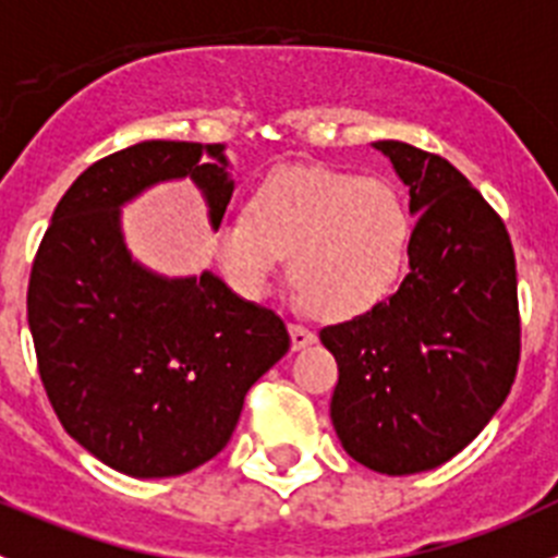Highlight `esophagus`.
I'll return each instance as SVG.
<instances>
[{
    "label": "esophagus",
    "instance_id": "1",
    "mask_svg": "<svg viewBox=\"0 0 558 558\" xmlns=\"http://www.w3.org/2000/svg\"><path fill=\"white\" fill-rule=\"evenodd\" d=\"M289 333H291V348H294V350H305L308 344H314V341H316L314 330L305 328V325H300V323H291Z\"/></svg>",
    "mask_w": 558,
    "mask_h": 558
}]
</instances>
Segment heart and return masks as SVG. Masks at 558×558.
Here are the masks:
<instances>
[{"label": "heart", "mask_w": 558, "mask_h": 558, "mask_svg": "<svg viewBox=\"0 0 558 558\" xmlns=\"http://www.w3.org/2000/svg\"><path fill=\"white\" fill-rule=\"evenodd\" d=\"M409 239V210L391 185L325 167H280L250 192L244 217L219 225L214 250L228 283L250 300L269 294L289 255L305 305L350 319L398 283Z\"/></svg>", "instance_id": "b5f03b06"}]
</instances>
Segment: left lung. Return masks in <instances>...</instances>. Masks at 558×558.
Segmentation results:
<instances>
[{
	"mask_svg": "<svg viewBox=\"0 0 558 558\" xmlns=\"http://www.w3.org/2000/svg\"><path fill=\"white\" fill-rule=\"evenodd\" d=\"M373 147L409 185V275L319 339L339 364L330 420L341 448L375 473L414 475L464 450L514 384V250L453 163L403 142Z\"/></svg>",
	"mask_w": 558,
	"mask_h": 558,
	"instance_id": "1",
	"label": "left lung"
}]
</instances>
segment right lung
<instances>
[{"label":"right lung","instance_id":"right-lung-1","mask_svg":"<svg viewBox=\"0 0 558 558\" xmlns=\"http://www.w3.org/2000/svg\"><path fill=\"white\" fill-rule=\"evenodd\" d=\"M225 144L142 142L85 169L35 255L27 323L60 425L102 464L169 478L233 436L250 386L289 350L275 311L214 272L163 278L130 255L122 205L192 178L222 225L233 197Z\"/></svg>","mask_w":558,"mask_h":558}]
</instances>
